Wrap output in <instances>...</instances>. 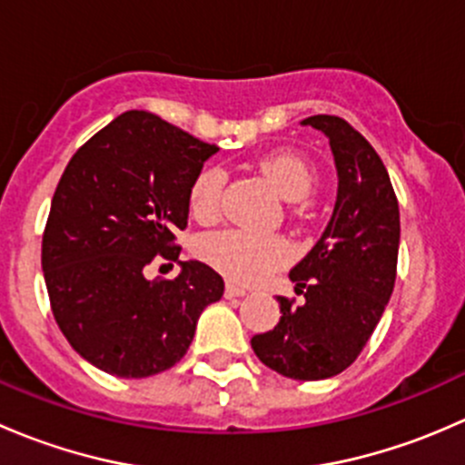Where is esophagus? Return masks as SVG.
<instances>
[{"mask_svg": "<svg viewBox=\"0 0 465 465\" xmlns=\"http://www.w3.org/2000/svg\"><path fill=\"white\" fill-rule=\"evenodd\" d=\"M224 294H227L229 299H232V297H245L247 290L241 288V285H236V283H227V288H224Z\"/></svg>", "mask_w": 465, "mask_h": 465, "instance_id": "34e87169", "label": "esophagus"}]
</instances>
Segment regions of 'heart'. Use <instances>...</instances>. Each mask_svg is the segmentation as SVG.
I'll return each instance as SVG.
<instances>
[{"label": "heart", "instance_id": "1", "mask_svg": "<svg viewBox=\"0 0 465 465\" xmlns=\"http://www.w3.org/2000/svg\"><path fill=\"white\" fill-rule=\"evenodd\" d=\"M259 171L274 184L283 198L299 200L311 193L315 173L302 154L292 150H272L256 162ZM224 173L206 166L195 175L189 189V209L198 220H211L220 209ZM198 254L238 283H259L267 274L279 270L288 261V242L281 236L247 232V229H223L206 233L200 241Z\"/></svg>", "mask_w": 465, "mask_h": 465}]
</instances>
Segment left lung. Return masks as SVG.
<instances>
[{
    "label": "left lung",
    "instance_id": "1",
    "mask_svg": "<svg viewBox=\"0 0 465 465\" xmlns=\"http://www.w3.org/2000/svg\"><path fill=\"white\" fill-rule=\"evenodd\" d=\"M335 157L337 203L326 232L290 270L297 299L279 297L281 320L252 337L256 358L294 380L337 376L367 346L393 292L401 213L373 145L344 119L308 116Z\"/></svg>",
    "mask_w": 465,
    "mask_h": 465
}]
</instances>
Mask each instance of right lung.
I'll return each mask as SVG.
<instances>
[{
	"mask_svg": "<svg viewBox=\"0 0 465 465\" xmlns=\"http://www.w3.org/2000/svg\"><path fill=\"white\" fill-rule=\"evenodd\" d=\"M150 112L130 110L74 153L42 233L51 312L78 355L119 378H148L180 362L200 312L224 281L200 261L175 279H145L177 261L191 182L215 153Z\"/></svg>",
	"mask_w": 465,
	"mask_h": 465,
	"instance_id": "right-lung-1",
	"label": "right lung"
}]
</instances>
